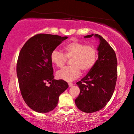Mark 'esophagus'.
Instances as JSON below:
<instances>
[{
	"label": "esophagus",
	"instance_id": "34e87169",
	"mask_svg": "<svg viewBox=\"0 0 134 134\" xmlns=\"http://www.w3.org/2000/svg\"><path fill=\"white\" fill-rule=\"evenodd\" d=\"M72 86H73V84H72V83L69 82V87H72Z\"/></svg>",
	"mask_w": 134,
	"mask_h": 134
}]
</instances>
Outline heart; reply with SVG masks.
Returning <instances> with one entry per match:
<instances>
[{
  "label": "heart",
  "instance_id": "1",
  "mask_svg": "<svg viewBox=\"0 0 134 134\" xmlns=\"http://www.w3.org/2000/svg\"><path fill=\"white\" fill-rule=\"evenodd\" d=\"M65 53L54 50L50 55L52 62L57 67H62L67 58L71 59L70 66L65 67L57 73L58 79L72 81L80 76L81 70L86 72L94 67L98 58V52L93 45H86L79 41H72L64 47Z\"/></svg>",
  "mask_w": 134,
  "mask_h": 134
}]
</instances>
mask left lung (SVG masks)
Listing matches in <instances>:
<instances>
[{"label": "left lung", "instance_id": "1", "mask_svg": "<svg viewBox=\"0 0 134 134\" xmlns=\"http://www.w3.org/2000/svg\"><path fill=\"white\" fill-rule=\"evenodd\" d=\"M94 36L99 40L98 59L86 76L76 83L80 93L75 99L81 111L90 113L99 111L107 105L114 92L117 79V60L114 50L100 35L95 34Z\"/></svg>", "mask_w": 134, "mask_h": 134}]
</instances>
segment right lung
Listing matches in <instances>:
<instances>
[{"label":"right lung","mask_w":134,"mask_h":134,"mask_svg":"<svg viewBox=\"0 0 134 134\" xmlns=\"http://www.w3.org/2000/svg\"><path fill=\"white\" fill-rule=\"evenodd\" d=\"M67 36L38 34L24 44L17 62L21 95L30 108L44 113L57 107L59 96L68 88L64 80L53 79L50 55ZM47 83H50L48 86Z\"/></svg>","instance_id":"1"}]
</instances>
